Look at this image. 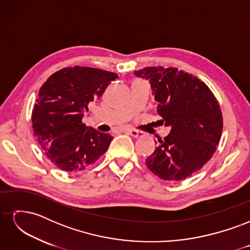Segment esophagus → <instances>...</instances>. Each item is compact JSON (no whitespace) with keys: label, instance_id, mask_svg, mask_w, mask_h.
<instances>
[{"label":"esophagus","instance_id":"esophagus-1","mask_svg":"<svg viewBox=\"0 0 250 250\" xmlns=\"http://www.w3.org/2000/svg\"><path fill=\"white\" fill-rule=\"evenodd\" d=\"M124 132L129 133L130 135H132L133 138H140V137H142V132H140L138 130H134V129H126V130H124Z\"/></svg>","mask_w":250,"mask_h":250}]
</instances>
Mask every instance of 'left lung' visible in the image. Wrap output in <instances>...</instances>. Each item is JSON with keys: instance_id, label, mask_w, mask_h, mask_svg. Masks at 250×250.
<instances>
[{"instance_id": "8db88e82", "label": "left lung", "mask_w": 250, "mask_h": 250, "mask_svg": "<svg viewBox=\"0 0 250 250\" xmlns=\"http://www.w3.org/2000/svg\"><path fill=\"white\" fill-rule=\"evenodd\" d=\"M134 75L149 80L158 115L171 128L145 160L147 167L164 180L188 178L216 151L223 127L220 105L206 83L176 67H144Z\"/></svg>"}]
</instances>
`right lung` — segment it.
Instances as JSON below:
<instances>
[{
	"label": "right lung",
	"instance_id": "1",
	"mask_svg": "<svg viewBox=\"0 0 250 250\" xmlns=\"http://www.w3.org/2000/svg\"><path fill=\"white\" fill-rule=\"evenodd\" d=\"M117 78L116 73L75 65L51 75L41 87L32 111L33 131L59 169L83 171L106 152L111 135L83 124L82 118Z\"/></svg>",
	"mask_w": 250,
	"mask_h": 250
}]
</instances>
